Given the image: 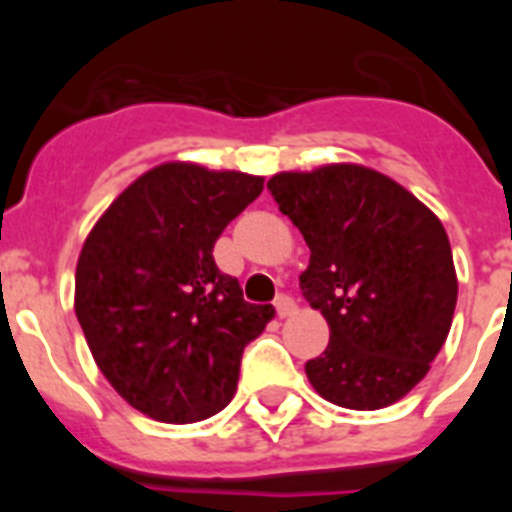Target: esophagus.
Returning <instances> with one entry per match:
<instances>
[{
	"mask_svg": "<svg viewBox=\"0 0 512 512\" xmlns=\"http://www.w3.org/2000/svg\"><path fill=\"white\" fill-rule=\"evenodd\" d=\"M274 307H277L279 318H289V315L295 312V300H292V297H287V295H282V297H277Z\"/></svg>",
	"mask_w": 512,
	"mask_h": 512,
	"instance_id": "34e87169",
	"label": "esophagus"
}]
</instances>
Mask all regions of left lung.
Here are the masks:
<instances>
[{"label":"left lung","instance_id":"obj_1","mask_svg":"<svg viewBox=\"0 0 512 512\" xmlns=\"http://www.w3.org/2000/svg\"><path fill=\"white\" fill-rule=\"evenodd\" d=\"M266 187L310 248L300 287L330 328L323 354L305 364L315 392L348 410L402 400L454 320L459 284L441 220L359 164L282 171Z\"/></svg>","mask_w":512,"mask_h":512}]
</instances>
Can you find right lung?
I'll use <instances>...</instances> for the list:
<instances>
[{"label": "right lung", "instance_id": "obj_1", "mask_svg": "<svg viewBox=\"0 0 512 512\" xmlns=\"http://www.w3.org/2000/svg\"><path fill=\"white\" fill-rule=\"evenodd\" d=\"M264 176L171 161L99 217L76 264L74 310L99 372L161 423H197L233 400L243 348L271 305L243 300L212 248Z\"/></svg>", "mask_w": 512, "mask_h": 512}]
</instances>
